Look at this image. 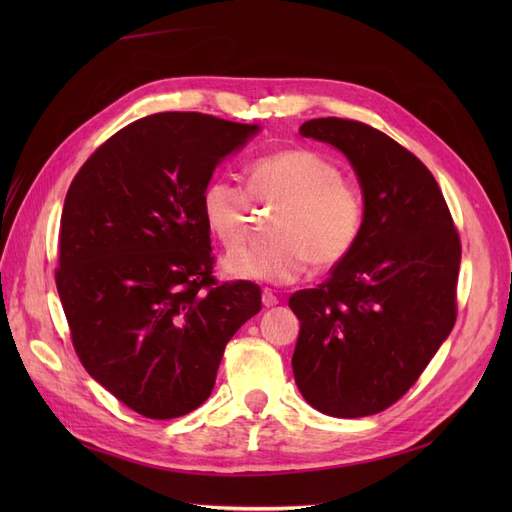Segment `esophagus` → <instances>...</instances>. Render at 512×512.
Returning <instances> with one entry per match:
<instances>
[{
    "label": "esophagus",
    "instance_id": "obj_1",
    "mask_svg": "<svg viewBox=\"0 0 512 512\" xmlns=\"http://www.w3.org/2000/svg\"><path fill=\"white\" fill-rule=\"evenodd\" d=\"M262 305H265V307L277 305V297L273 294V290H269V288L262 290Z\"/></svg>",
    "mask_w": 512,
    "mask_h": 512
}]
</instances>
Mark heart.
<instances>
[{
  "instance_id": "1",
  "label": "heart",
  "mask_w": 512,
  "mask_h": 512,
  "mask_svg": "<svg viewBox=\"0 0 512 512\" xmlns=\"http://www.w3.org/2000/svg\"><path fill=\"white\" fill-rule=\"evenodd\" d=\"M278 207L271 215V239L224 260L239 280L290 284L307 271L337 267L359 243L367 203L359 185L342 177L331 158L312 149H284L256 158L245 188L230 177H213L200 192V213L226 250L250 235L254 205Z\"/></svg>"
}]
</instances>
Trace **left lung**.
Segmentation results:
<instances>
[{"label":"left lung","instance_id":"8db88e82","mask_svg":"<svg viewBox=\"0 0 512 512\" xmlns=\"http://www.w3.org/2000/svg\"><path fill=\"white\" fill-rule=\"evenodd\" d=\"M359 175L367 203L352 254L288 305L301 322L292 371L312 408L378 414L404 397L457 320L461 241L438 181L412 151L367 123L305 121Z\"/></svg>","mask_w":512,"mask_h":512}]
</instances>
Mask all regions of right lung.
Instances as JSON below:
<instances>
[{"label":"right lung","instance_id":"1","mask_svg":"<svg viewBox=\"0 0 512 512\" xmlns=\"http://www.w3.org/2000/svg\"><path fill=\"white\" fill-rule=\"evenodd\" d=\"M258 132L203 113H156L104 141L66 194L55 282L87 374L147 418L211 395L224 348L260 288L213 275L200 192Z\"/></svg>","mask_w":512,"mask_h":512}]
</instances>
